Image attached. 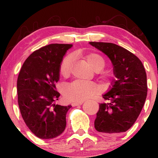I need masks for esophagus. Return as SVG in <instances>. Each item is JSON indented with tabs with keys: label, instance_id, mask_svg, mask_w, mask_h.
Here are the masks:
<instances>
[{
	"label": "esophagus",
	"instance_id": "esophagus-1",
	"mask_svg": "<svg viewBox=\"0 0 158 158\" xmlns=\"http://www.w3.org/2000/svg\"><path fill=\"white\" fill-rule=\"evenodd\" d=\"M83 103V101H79V102H72V106H80Z\"/></svg>",
	"mask_w": 158,
	"mask_h": 158
}]
</instances>
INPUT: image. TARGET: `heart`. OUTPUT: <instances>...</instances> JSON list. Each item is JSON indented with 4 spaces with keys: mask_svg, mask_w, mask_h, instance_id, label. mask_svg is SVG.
Wrapping results in <instances>:
<instances>
[{
    "mask_svg": "<svg viewBox=\"0 0 158 158\" xmlns=\"http://www.w3.org/2000/svg\"><path fill=\"white\" fill-rule=\"evenodd\" d=\"M85 59L90 67L95 71H99L106 66V59L96 52H89L85 56ZM73 56H66L61 61L59 66V73L61 77H68L70 73ZM112 77L111 71L109 70H103L101 73V78L104 80H108ZM99 87L93 83L83 82L81 81H73L65 87L64 90V97L72 101H82L97 94Z\"/></svg>",
    "mask_w": 158,
    "mask_h": 158,
    "instance_id": "b5f03b06",
    "label": "heart"
}]
</instances>
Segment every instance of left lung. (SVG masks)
<instances>
[{"instance_id": "8db88e82", "label": "left lung", "mask_w": 158, "mask_h": 158, "mask_svg": "<svg viewBox=\"0 0 158 158\" xmlns=\"http://www.w3.org/2000/svg\"><path fill=\"white\" fill-rule=\"evenodd\" d=\"M90 44L109 57L117 79L103 95L108 102L99 104L94 127L103 135L116 136L128 131L142 110L147 96L146 70L135 54L119 45L94 41Z\"/></svg>"}]
</instances>
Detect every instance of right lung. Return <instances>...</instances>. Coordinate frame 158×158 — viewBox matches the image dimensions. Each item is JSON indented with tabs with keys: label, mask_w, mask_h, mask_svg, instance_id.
<instances>
[{
	"label": "right lung",
	"mask_w": 158,
	"mask_h": 158,
	"mask_svg": "<svg viewBox=\"0 0 158 158\" xmlns=\"http://www.w3.org/2000/svg\"><path fill=\"white\" fill-rule=\"evenodd\" d=\"M73 46L51 44L34 51L21 67L17 81L18 102L27 126L36 137L52 139L64 131L71 106L56 104V84L63 56Z\"/></svg>",
	"instance_id": "add662e5"
}]
</instances>
